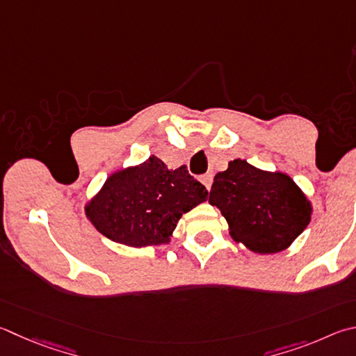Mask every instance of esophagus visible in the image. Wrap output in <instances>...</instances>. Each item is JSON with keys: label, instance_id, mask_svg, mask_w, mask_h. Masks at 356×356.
Segmentation results:
<instances>
[{"label": "esophagus", "instance_id": "esophagus-1", "mask_svg": "<svg viewBox=\"0 0 356 356\" xmlns=\"http://www.w3.org/2000/svg\"><path fill=\"white\" fill-rule=\"evenodd\" d=\"M200 180H202V184L205 185V188L210 190L211 188V184H213V174L211 172H207V174H204L202 177H200Z\"/></svg>", "mask_w": 356, "mask_h": 356}]
</instances>
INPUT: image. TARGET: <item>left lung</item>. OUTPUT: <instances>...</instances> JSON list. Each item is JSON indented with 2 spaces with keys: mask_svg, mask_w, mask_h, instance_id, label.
Listing matches in <instances>:
<instances>
[{
  "mask_svg": "<svg viewBox=\"0 0 356 356\" xmlns=\"http://www.w3.org/2000/svg\"><path fill=\"white\" fill-rule=\"evenodd\" d=\"M209 202L227 219L232 238L258 254L286 249L312 219V205L293 179L241 159L216 174Z\"/></svg>",
  "mask_w": 356,
  "mask_h": 356,
  "instance_id": "obj_1",
  "label": "left lung"
}]
</instances>
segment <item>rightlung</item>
<instances>
[{
    "label": "right lung",
    "instance_id": "right-lung-1",
    "mask_svg": "<svg viewBox=\"0 0 356 356\" xmlns=\"http://www.w3.org/2000/svg\"><path fill=\"white\" fill-rule=\"evenodd\" d=\"M207 195L185 165L168 170L151 156L145 163L112 174L87 205V215L108 240L141 248L170 241L180 216L207 200Z\"/></svg>",
    "mask_w": 356,
    "mask_h": 356
}]
</instances>
